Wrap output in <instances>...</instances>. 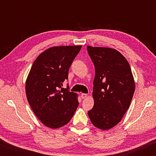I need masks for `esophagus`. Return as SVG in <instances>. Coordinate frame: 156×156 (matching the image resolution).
<instances>
[{
  "label": "esophagus",
  "instance_id": "34e87169",
  "mask_svg": "<svg viewBox=\"0 0 156 156\" xmlns=\"http://www.w3.org/2000/svg\"><path fill=\"white\" fill-rule=\"evenodd\" d=\"M80 97H81L82 99H85V98L87 97V94H85V93H82V94H80Z\"/></svg>",
  "mask_w": 156,
  "mask_h": 156
}]
</instances>
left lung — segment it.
Listing matches in <instances>:
<instances>
[{
  "instance_id": "obj_1",
  "label": "left lung",
  "mask_w": 156,
  "mask_h": 156,
  "mask_svg": "<svg viewBox=\"0 0 156 156\" xmlns=\"http://www.w3.org/2000/svg\"><path fill=\"white\" fill-rule=\"evenodd\" d=\"M87 51L95 67L94 106L88 115L96 128L109 130L122 120L129 108L135 80L129 63L117 50L87 46Z\"/></svg>"
}]
</instances>
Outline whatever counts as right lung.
<instances>
[{"label": "right lung", "mask_w": 156, "mask_h": 156, "mask_svg": "<svg viewBox=\"0 0 156 156\" xmlns=\"http://www.w3.org/2000/svg\"><path fill=\"white\" fill-rule=\"evenodd\" d=\"M81 45L54 46L40 53L26 81V94L35 115L44 125L58 128L74 115L78 94L62 88L68 71Z\"/></svg>", "instance_id": "add662e5"}]
</instances>
